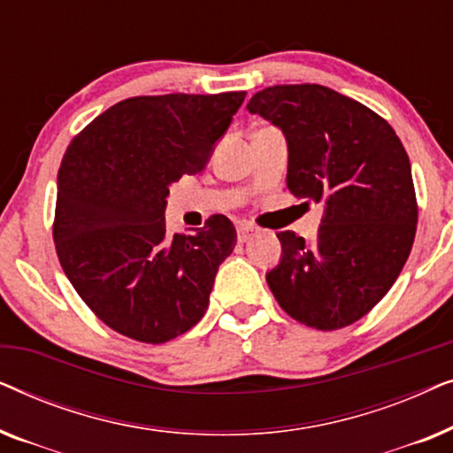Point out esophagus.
<instances>
[{"label":"esophagus","mask_w":453,"mask_h":453,"mask_svg":"<svg viewBox=\"0 0 453 453\" xmlns=\"http://www.w3.org/2000/svg\"><path fill=\"white\" fill-rule=\"evenodd\" d=\"M253 234H257L256 226H251V225H239L237 226V241H239V243H245V241H250Z\"/></svg>","instance_id":"obj_1"}]
</instances>
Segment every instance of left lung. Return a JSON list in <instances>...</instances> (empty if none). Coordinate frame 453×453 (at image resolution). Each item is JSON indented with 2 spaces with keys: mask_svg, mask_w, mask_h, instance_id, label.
Here are the masks:
<instances>
[{
  "mask_svg": "<svg viewBox=\"0 0 453 453\" xmlns=\"http://www.w3.org/2000/svg\"><path fill=\"white\" fill-rule=\"evenodd\" d=\"M247 109L287 135L290 194L324 202L313 243L278 233L270 290L315 330L355 324L392 288L414 243L418 208L404 146L375 111L319 84L270 86Z\"/></svg>",
  "mask_w": 453,
  "mask_h": 453,
  "instance_id": "1",
  "label": "left lung"
}]
</instances>
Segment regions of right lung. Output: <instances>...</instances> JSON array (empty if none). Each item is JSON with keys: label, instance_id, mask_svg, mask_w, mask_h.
Segmentation results:
<instances>
[{"label": "right lung", "instance_id": "right-lung-1", "mask_svg": "<svg viewBox=\"0 0 453 453\" xmlns=\"http://www.w3.org/2000/svg\"><path fill=\"white\" fill-rule=\"evenodd\" d=\"M245 92L134 96L92 119L58 173L53 241L72 287L103 324L146 344L191 330L206 313L219 265L237 243L214 214L169 234V185L196 175Z\"/></svg>", "mask_w": 453, "mask_h": 453}]
</instances>
